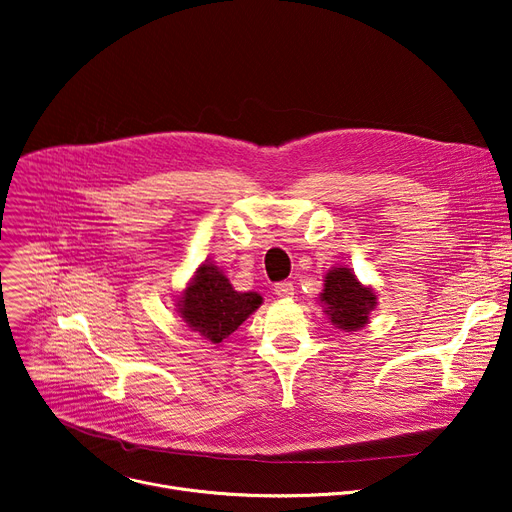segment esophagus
<instances>
[{"mask_svg":"<svg viewBox=\"0 0 512 512\" xmlns=\"http://www.w3.org/2000/svg\"><path fill=\"white\" fill-rule=\"evenodd\" d=\"M273 292H275V296H280V298H292L294 296V284L292 282H280V284L273 286Z\"/></svg>","mask_w":512,"mask_h":512,"instance_id":"1","label":"esophagus"}]
</instances>
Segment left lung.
Listing matches in <instances>:
<instances>
[{"label": "left lung", "mask_w": 512, "mask_h": 512, "mask_svg": "<svg viewBox=\"0 0 512 512\" xmlns=\"http://www.w3.org/2000/svg\"><path fill=\"white\" fill-rule=\"evenodd\" d=\"M316 302L333 327L353 333L369 324L371 312L378 306V292L361 284L349 267L337 265L324 273Z\"/></svg>", "instance_id": "obj_1"}]
</instances>
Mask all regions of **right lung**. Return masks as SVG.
<instances>
[{"label": "right lung", "instance_id": "obj_1", "mask_svg": "<svg viewBox=\"0 0 512 512\" xmlns=\"http://www.w3.org/2000/svg\"><path fill=\"white\" fill-rule=\"evenodd\" d=\"M261 304V294L232 288L224 269L210 259L194 271L175 296V310L181 322L212 345H220L235 333Z\"/></svg>", "mask_w": 512, "mask_h": 512}]
</instances>
